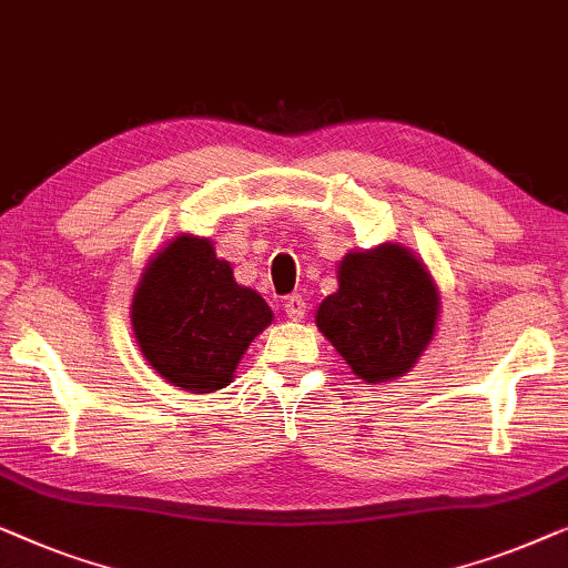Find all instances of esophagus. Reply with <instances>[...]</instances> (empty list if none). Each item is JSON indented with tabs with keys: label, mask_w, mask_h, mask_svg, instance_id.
<instances>
[{
	"label": "esophagus",
	"mask_w": 568,
	"mask_h": 568,
	"mask_svg": "<svg viewBox=\"0 0 568 568\" xmlns=\"http://www.w3.org/2000/svg\"><path fill=\"white\" fill-rule=\"evenodd\" d=\"M283 308L287 318H293V322H301V318L306 316V301H303L301 295H287L283 301Z\"/></svg>",
	"instance_id": "34e87169"
}]
</instances>
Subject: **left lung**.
I'll return each instance as SVG.
<instances>
[{"label":"left lung","mask_w":568,"mask_h":568,"mask_svg":"<svg viewBox=\"0 0 568 568\" xmlns=\"http://www.w3.org/2000/svg\"><path fill=\"white\" fill-rule=\"evenodd\" d=\"M440 287L417 252L398 242L347 252L337 293L316 308V326L357 378L386 383L409 373L435 339Z\"/></svg>","instance_id":"left-lung-1"}]
</instances>
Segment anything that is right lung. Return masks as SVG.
Masks as SVG:
<instances>
[{
	"mask_svg": "<svg viewBox=\"0 0 568 568\" xmlns=\"http://www.w3.org/2000/svg\"><path fill=\"white\" fill-rule=\"evenodd\" d=\"M273 308L239 285L211 239L180 234L154 252L133 291L131 324L146 363L190 394L234 381L246 347L273 324Z\"/></svg>",
	"mask_w": 568,
	"mask_h": 568,
	"instance_id": "obj_1",
	"label": "right lung"
}]
</instances>
